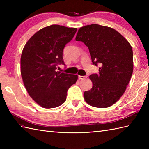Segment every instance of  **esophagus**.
Here are the masks:
<instances>
[{"label":"esophagus","mask_w":149,"mask_h":149,"mask_svg":"<svg viewBox=\"0 0 149 149\" xmlns=\"http://www.w3.org/2000/svg\"><path fill=\"white\" fill-rule=\"evenodd\" d=\"M86 75H79V78L80 79H86Z\"/></svg>","instance_id":"34e87169"}]
</instances>
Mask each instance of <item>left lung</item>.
Masks as SVG:
<instances>
[{
	"label": "left lung",
	"instance_id": "8db88e82",
	"mask_svg": "<svg viewBox=\"0 0 149 149\" xmlns=\"http://www.w3.org/2000/svg\"><path fill=\"white\" fill-rule=\"evenodd\" d=\"M75 40L88 47L93 64L100 66L99 74L90 75L93 86L84 91L85 101L100 108L111 106L125 92L133 72L130 43L113 28L98 24L81 27Z\"/></svg>",
	"mask_w": 149,
	"mask_h": 149
}]
</instances>
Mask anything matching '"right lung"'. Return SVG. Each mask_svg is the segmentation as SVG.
<instances>
[{
	"label": "right lung",
	"mask_w": 149,
	"mask_h": 149,
	"mask_svg": "<svg viewBox=\"0 0 149 149\" xmlns=\"http://www.w3.org/2000/svg\"><path fill=\"white\" fill-rule=\"evenodd\" d=\"M77 28L52 25L38 31L22 50L20 70L31 97L44 108H54L65 102L67 91L77 81V75L57 70L65 65L63 51L74 38Z\"/></svg>",
	"instance_id": "right-lung-1"
}]
</instances>
